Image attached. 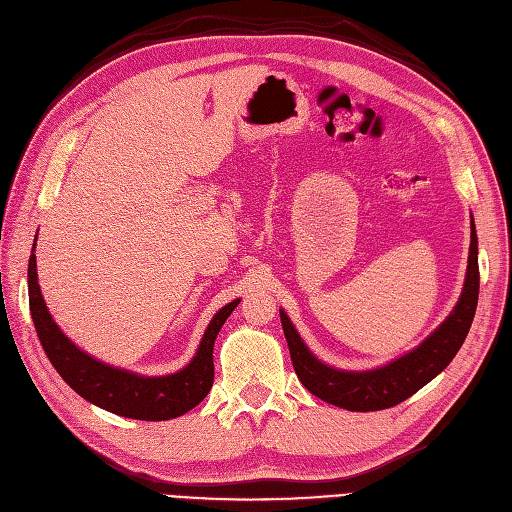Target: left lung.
I'll list each match as a JSON object with an SVG mask.
<instances>
[{"mask_svg": "<svg viewBox=\"0 0 512 512\" xmlns=\"http://www.w3.org/2000/svg\"><path fill=\"white\" fill-rule=\"evenodd\" d=\"M470 255L464 291L458 306L447 316L445 323L434 331L426 342L413 352L401 356L382 369L365 373L337 371L312 356L301 342L299 333L291 325L289 316L280 310L282 331H285L291 361L297 377L314 396L335 407L348 411H380L403 403L411 394L437 377L458 354L479 301V259H477V232L470 223Z\"/></svg>", "mask_w": 512, "mask_h": 512, "instance_id": "1", "label": "left lung"}]
</instances>
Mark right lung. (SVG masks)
Returning <instances> with one entry per match:
<instances>
[{
	"mask_svg": "<svg viewBox=\"0 0 512 512\" xmlns=\"http://www.w3.org/2000/svg\"><path fill=\"white\" fill-rule=\"evenodd\" d=\"M238 304L240 299L232 301V304H227L215 314L202 337L194 361L183 371L166 377H139L135 373L94 361V358L69 342L48 314L40 285H37L35 255L31 253L29 257L31 318L52 367L86 401L132 420L162 422L179 418V415L204 401L215 377L213 346L217 333Z\"/></svg>",
	"mask_w": 512,
	"mask_h": 512,
	"instance_id": "1",
	"label": "right lung"
}]
</instances>
